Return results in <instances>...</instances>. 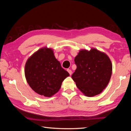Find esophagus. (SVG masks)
I'll return each instance as SVG.
<instances>
[{
  "mask_svg": "<svg viewBox=\"0 0 131 131\" xmlns=\"http://www.w3.org/2000/svg\"><path fill=\"white\" fill-rule=\"evenodd\" d=\"M67 71L69 72V73L70 74V75H71L72 74V71L71 70H70V69H68Z\"/></svg>",
  "mask_w": 131,
  "mask_h": 131,
  "instance_id": "34e87169",
  "label": "esophagus"
}]
</instances>
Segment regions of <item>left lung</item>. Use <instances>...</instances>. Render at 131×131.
<instances>
[{
    "instance_id": "obj_1",
    "label": "left lung",
    "mask_w": 131,
    "mask_h": 131,
    "mask_svg": "<svg viewBox=\"0 0 131 131\" xmlns=\"http://www.w3.org/2000/svg\"><path fill=\"white\" fill-rule=\"evenodd\" d=\"M77 69L71 75L84 95L93 97L102 92L110 81L112 64L105 53L94 48L80 51L74 59Z\"/></svg>"
}]
</instances>
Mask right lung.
<instances>
[{
    "mask_svg": "<svg viewBox=\"0 0 131 131\" xmlns=\"http://www.w3.org/2000/svg\"><path fill=\"white\" fill-rule=\"evenodd\" d=\"M25 74L30 87L36 93L51 97L60 90L69 73L61 67L51 48H42L27 60Z\"/></svg>",
    "mask_w": 131,
    "mask_h": 131,
    "instance_id": "add662e5",
    "label": "right lung"
}]
</instances>
